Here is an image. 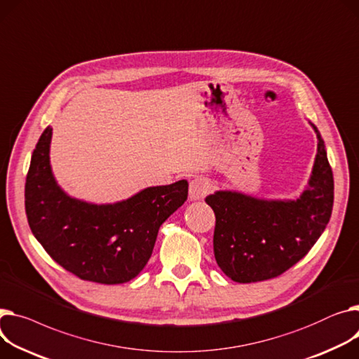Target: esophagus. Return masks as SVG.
Returning a JSON list of instances; mask_svg holds the SVG:
<instances>
[{
	"label": "esophagus",
	"instance_id": "1",
	"mask_svg": "<svg viewBox=\"0 0 359 359\" xmlns=\"http://www.w3.org/2000/svg\"><path fill=\"white\" fill-rule=\"evenodd\" d=\"M209 189H210V184L208 179L201 176L195 177L189 184V198L192 201H199L208 195Z\"/></svg>",
	"mask_w": 359,
	"mask_h": 359
}]
</instances>
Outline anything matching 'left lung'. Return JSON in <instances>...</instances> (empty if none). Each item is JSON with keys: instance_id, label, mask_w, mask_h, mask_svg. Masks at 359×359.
Here are the masks:
<instances>
[{"instance_id": "1", "label": "left lung", "mask_w": 359, "mask_h": 359, "mask_svg": "<svg viewBox=\"0 0 359 359\" xmlns=\"http://www.w3.org/2000/svg\"><path fill=\"white\" fill-rule=\"evenodd\" d=\"M309 186L294 201H266L219 190L206 196L217 224L213 252L219 269L236 283L274 278L293 267L319 240L333 206V175L323 138Z\"/></svg>"}]
</instances>
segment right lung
I'll return each mask as SVG.
<instances>
[{"instance_id": "1", "label": "right lung", "mask_w": 359, "mask_h": 359, "mask_svg": "<svg viewBox=\"0 0 359 359\" xmlns=\"http://www.w3.org/2000/svg\"><path fill=\"white\" fill-rule=\"evenodd\" d=\"M50 140L47 127L33 151L24 192L36 240L59 266L82 280H133L150 259L161 224L187 199V182L147 187L116 203H88L70 198L56 183Z\"/></svg>"}]
</instances>
